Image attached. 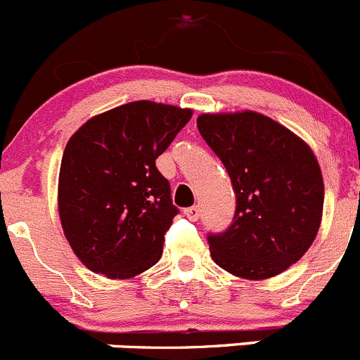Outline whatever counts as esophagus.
I'll return each mask as SVG.
<instances>
[{
	"label": "esophagus",
	"mask_w": 360,
	"mask_h": 360,
	"mask_svg": "<svg viewBox=\"0 0 360 360\" xmlns=\"http://www.w3.org/2000/svg\"><path fill=\"white\" fill-rule=\"evenodd\" d=\"M184 214H186V217L190 221H197L198 217H200V209H198L197 205L188 207V209H184Z\"/></svg>",
	"instance_id": "34e87169"
}]
</instances>
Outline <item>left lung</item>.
<instances>
[{
	"label": "left lung",
	"instance_id": "obj_1",
	"mask_svg": "<svg viewBox=\"0 0 360 360\" xmlns=\"http://www.w3.org/2000/svg\"><path fill=\"white\" fill-rule=\"evenodd\" d=\"M197 125L237 197L230 228L209 235L214 263L248 281L282 274L321 228L324 181L317 157L288 127L256 111L203 112Z\"/></svg>",
	"mask_w": 360,
	"mask_h": 360
}]
</instances>
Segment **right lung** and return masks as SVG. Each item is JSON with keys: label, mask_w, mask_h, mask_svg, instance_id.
<instances>
[{"label": "right lung", "mask_w": 360, "mask_h": 360, "mask_svg": "<svg viewBox=\"0 0 360 360\" xmlns=\"http://www.w3.org/2000/svg\"><path fill=\"white\" fill-rule=\"evenodd\" d=\"M193 111L134 101L86 120L68 141L57 203L64 237L94 274L132 278L158 263L177 209L155 160Z\"/></svg>", "instance_id": "right-lung-1"}]
</instances>
